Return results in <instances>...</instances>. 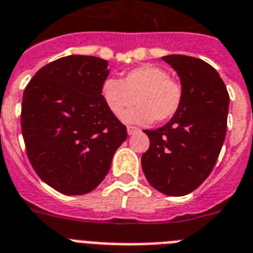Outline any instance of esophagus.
I'll list each match as a JSON object with an SVG mask.
<instances>
[{
  "label": "esophagus",
  "instance_id": "34e87169",
  "mask_svg": "<svg viewBox=\"0 0 253 253\" xmlns=\"http://www.w3.org/2000/svg\"><path fill=\"white\" fill-rule=\"evenodd\" d=\"M137 131H139V128H137V127L127 126V132H128V135H132V133L137 132Z\"/></svg>",
  "mask_w": 253,
  "mask_h": 253
}]
</instances>
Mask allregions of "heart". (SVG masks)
I'll list each match as a JSON object with an SVG mask.
<instances>
[{
    "mask_svg": "<svg viewBox=\"0 0 253 253\" xmlns=\"http://www.w3.org/2000/svg\"><path fill=\"white\" fill-rule=\"evenodd\" d=\"M100 93L116 117H121L137 103L139 107L128 112L124 120L139 125H148L154 120L157 122L170 120L183 102L182 85L170 78L167 70L154 65L129 70L121 81L105 79Z\"/></svg>",
    "mask_w": 253,
    "mask_h": 253,
    "instance_id": "b5f03b06",
    "label": "heart"
}]
</instances>
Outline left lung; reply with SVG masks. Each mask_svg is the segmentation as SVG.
<instances>
[{
    "label": "left lung",
    "instance_id": "left-lung-1",
    "mask_svg": "<svg viewBox=\"0 0 253 253\" xmlns=\"http://www.w3.org/2000/svg\"><path fill=\"white\" fill-rule=\"evenodd\" d=\"M177 71L183 102L163 127L144 129L150 146L141 167L149 183L168 196H184L211 173L225 133L229 94L216 70L182 54L162 57Z\"/></svg>",
    "mask_w": 253,
    "mask_h": 253
}]
</instances>
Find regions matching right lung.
<instances>
[{
	"instance_id": "right-lung-1",
	"label": "right lung",
	"mask_w": 253,
	"mask_h": 253,
	"mask_svg": "<svg viewBox=\"0 0 253 253\" xmlns=\"http://www.w3.org/2000/svg\"><path fill=\"white\" fill-rule=\"evenodd\" d=\"M108 75L105 60L72 54L43 66L24 90L26 154L39 178L58 192L84 195L98 187L126 140V126L100 93Z\"/></svg>"
}]
</instances>
